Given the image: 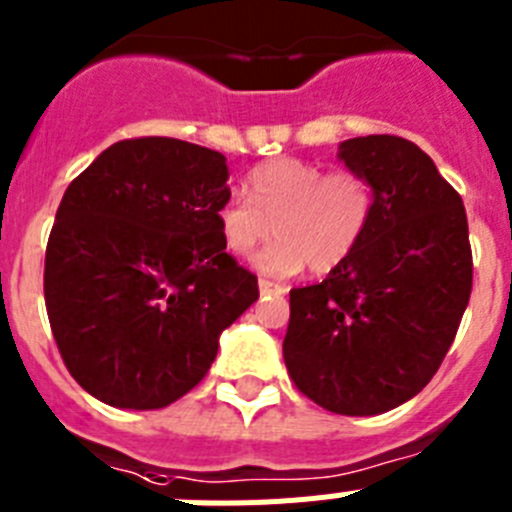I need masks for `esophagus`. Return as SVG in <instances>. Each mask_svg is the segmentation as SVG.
Here are the masks:
<instances>
[{"label":"esophagus","instance_id":"esophagus-1","mask_svg":"<svg viewBox=\"0 0 512 512\" xmlns=\"http://www.w3.org/2000/svg\"><path fill=\"white\" fill-rule=\"evenodd\" d=\"M259 292L261 295H284L287 289L277 282H269V279H259Z\"/></svg>","mask_w":512,"mask_h":512}]
</instances>
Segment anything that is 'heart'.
Listing matches in <instances>:
<instances>
[{
    "label": "heart",
    "mask_w": 512,
    "mask_h": 512,
    "mask_svg": "<svg viewBox=\"0 0 512 512\" xmlns=\"http://www.w3.org/2000/svg\"><path fill=\"white\" fill-rule=\"evenodd\" d=\"M374 215V187L361 171L302 158H271L248 176V197L228 192L217 205L220 241L233 256H251L271 233L279 238L256 259L274 277L338 269L364 241Z\"/></svg>",
    "instance_id": "obj_1"
}]
</instances>
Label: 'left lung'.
<instances>
[{"mask_svg": "<svg viewBox=\"0 0 512 512\" xmlns=\"http://www.w3.org/2000/svg\"><path fill=\"white\" fill-rule=\"evenodd\" d=\"M338 158L372 182V225L323 282L289 292L284 364L320 408L379 415L418 395L454 343L472 295L467 212L410 140L351 138Z\"/></svg>", "mask_w": 512, "mask_h": 512, "instance_id": "8db88e82", "label": "left lung"}]
</instances>
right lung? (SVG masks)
<instances>
[{"label":"right lung","mask_w":512,"mask_h":512,"mask_svg":"<svg viewBox=\"0 0 512 512\" xmlns=\"http://www.w3.org/2000/svg\"><path fill=\"white\" fill-rule=\"evenodd\" d=\"M225 156L176 138L99 153L63 194L45 310L71 377L112 408H166L202 382L220 333L259 300L225 253Z\"/></svg>","instance_id":"1"}]
</instances>
